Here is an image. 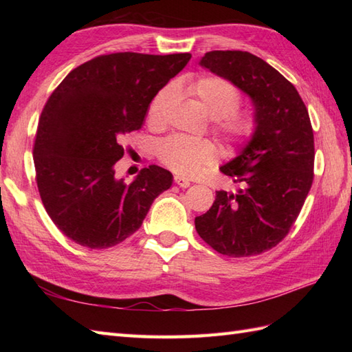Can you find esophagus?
I'll list each match as a JSON object with an SVG mask.
<instances>
[{
    "instance_id": "obj_1",
    "label": "esophagus",
    "mask_w": 352,
    "mask_h": 352,
    "mask_svg": "<svg viewBox=\"0 0 352 352\" xmlns=\"http://www.w3.org/2000/svg\"><path fill=\"white\" fill-rule=\"evenodd\" d=\"M174 182H175V184H178V186H180V188H183V189L189 188V186H190V182L188 180V178H184V177H182V175H175V177H174Z\"/></svg>"
}]
</instances>
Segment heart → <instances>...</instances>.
<instances>
[{"instance_id":"1","label":"heart","mask_w":352,"mask_h":352,"mask_svg":"<svg viewBox=\"0 0 352 352\" xmlns=\"http://www.w3.org/2000/svg\"><path fill=\"white\" fill-rule=\"evenodd\" d=\"M190 95L201 102L210 115V126L214 134L230 148H241L256 136L258 119L251 110L239 107L242 94L230 80L219 76H201L190 81ZM177 101V89L168 85L157 92L146 110V122L153 129L166 125L170 109ZM159 160L180 175H197L204 170L216 157V146L210 140L169 136L157 146Z\"/></svg>"}]
</instances>
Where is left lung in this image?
Masks as SVG:
<instances>
[{
	"label": "left lung",
	"instance_id": "obj_1",
	"mask_svg": "<svg viewBox=\"0 0 352 352\" xmlns=\"http://www.w3.org/2000/svg\"><path fill=\"white\" fill-rule=\"evenodd\" d=\"M201 65L251 96L258 130L242 154L221 168L241 189L216 192L195 228L223 256H257L287 236L310 192L315 136L309 110L287 78L248 51L206 52Z\"/></svg>",
	"mask_w": 352,
	"mask_h": 352
}]
</instances>
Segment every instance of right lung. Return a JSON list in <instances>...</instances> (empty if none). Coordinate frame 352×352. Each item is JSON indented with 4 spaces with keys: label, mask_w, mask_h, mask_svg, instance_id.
<instances>
[{
    "label": "right lung",
    "mask_w": 352,
    "mask_h": 352,
    "mask_svg": "<svg viewBox=\"0 0 352 352\" xmlns=\"http://www.w3.org/2000/svg\"><path fill=\"white\" fill-rule=\"evenodd\" d=\"M192 54L111 52L72 69L45 102L33 145L42 204L62 233L106 250L140 228L153 201L172 184L160 166L133 183L115 178L122 140L142 129L153 96Z\"/></svg>",
    "instance_id": "add662e5"
}]
</instances>
